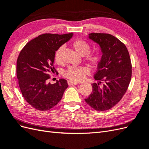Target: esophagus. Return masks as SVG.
Instances as JSON below:
<instances>
[{
    "label": "esophagus",
    "instance_id": "esophagus-1",
    "mask_svg": "<svg viewBox=\"0 0 149 149\" xmlns=\"http://www.w3.org/2000/svg\"><path fill=\"white\" fill-rule=\"evenodd\" d=\"M68 84L70 86H74V85H77L78 83L72 81H68Z\"/></svg>",
    "mask_w": 149,
    "mask_h": 149
}]
</instances>
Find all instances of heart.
Masks as SVG:
<instances>
[{
  "mask_svg": "<svg viewBox=\"0 0 149 149\" xmlns=\"http://www.w3.org/2000/svg\"><path fill=\"white\" fill-rule=\"evenodd\" d=\"M72 47L79 56H84L88 54L86 60L91 67H96L100 63L101 59L100 53L95 52L88 54L90 51V46L86 42L83 40H76L72 43ZM64 50L65 47L62 46L58 48L55 53L54 60L57 65H61L63 63V55ZM87 72V69L83 67H70L65 73V76L73 81H80L84 78Z\"/></svg>",
  "mask_w": 149,
  "mask_h": 149,
  "instance_id": "b5f03b06",
  "label": "heart"
}]
</instances>
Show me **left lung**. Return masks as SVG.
Here are the masks:
<instances>
[{
  "instance_id": "1",
  "label": "left lung",
  "mask_w": 149,
  "mask_h": 149,
  "mask_svg": "<svg viewBox=\"0 0 149 149\" xmlns=\"http://www.w3.org/2000/svg\"><path fill=\"white\" fill-rule=\"evenodd\" d=\"M88 38L98 45L102 55L94 76L99 83L92 84L93 91L85 101L96 111L108 110L120 101L128 88L132 76L129 53L125 45L110 34L92 33Z\"/></svg>"
}]
</instances>
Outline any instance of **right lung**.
Instances as JSON below:
<instances>
[{
	"label": "right lung",
	"instance_id": "add662e5",
	"mask_svg": "<svg viewBox=\"0 0 149 149\" xmlns=\"http://www.w3.org/2000/svg\"><path fill=\"white\" fill-rule=\"evenodd\" d=\"M73 36V33L40 35L21 50L17 63V79L22 95L35 109H52L61 100L68 86L65 79L55 84L48 83V79L49 74L56 71L53 67L56 51Z\"/></svg>",
	"mask_w": 149,
	"mask_h": 149
}]
</instances>
